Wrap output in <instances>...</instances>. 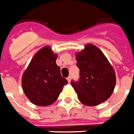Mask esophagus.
Instances as JSON below:
<instances>
[{
    "instance_id": "esophagus-1",
    "label": "esophagus",
    "mask_w": 134,
    "mask_h": 134,
    "mask_svg": "<svg viewBox=\"0 0 134 134\" xmlns=\"http://www.w3.org/2000/svg\"><path fill=\"white\" fill-rule=\"evenodd\" d=\"M71 77H67V80H68V82H69V83H70V82H71Z\"/></svg>"
}]
</instances>
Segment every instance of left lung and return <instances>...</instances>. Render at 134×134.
<instances>
[{"label": "left lung", "mask_w": 134, "mask_h": 134, "mask_svg": "<svg viewBox=\"0 0 134 134\" xmlns=\"http://www.w3.org/2000/svg\"><path fill=\"white\" fill-rule=\"evenodd\" d=\"M80 69V80L71 84L80 102L86 106H96L107 100L116 86L113 67L100 49L86 44L83 51L75 54Z\"/></svg>", "instance_id": "1"}]
</instances>
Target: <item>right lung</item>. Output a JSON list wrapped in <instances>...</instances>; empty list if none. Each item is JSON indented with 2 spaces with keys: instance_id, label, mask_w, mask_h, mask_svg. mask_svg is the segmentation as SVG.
Here are the masks:
<instances>
[{
  "instance_id": "1",
  "label": "right lung",
  "mask_w": 134,
  "mask_h": 134,
  "mask_svg": "<svg viewBox=\"0 0 134 134\" xmlns=\"http://www.w3.org/2000/svg\"><path fill=\"white\" fill-rule=\"evenodd\" d=\"M57 54L44 46L33 57L24 71L21 85L24 92L35 105L46 107L57 100L68 81L60 74L56 63Z\"/></svg>"
}]
</instances>
